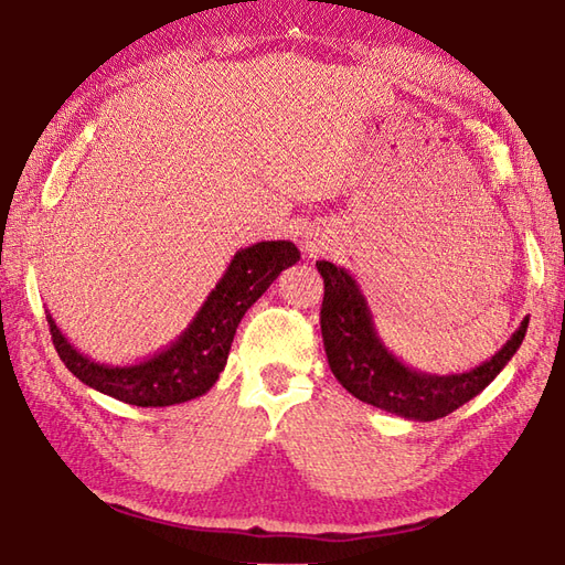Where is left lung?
<instances>
[{
  "instance_id": "left-lung-1",
  "label": "left lung",
  "mask_w": 565,
  "mask_h": 565,
  "mask_svg": "<svg viewBox=\"0 0 565 565\" xmlns=\"http://www.w3.org/2000/svg\"><path fill=\"white\" fill-rule=\"evenodd\" d=\"M324 279V298L320 308V330L327 363L334 377L353 397L373 404L377 409L399 414L416 422H436L460 409L465 402L477 397L491 380L503 371L520 349L527 322L510 337V342L479 369L462 375H424L404 369L385 351L375 337L369 306L344 269L332 262H318Z\"/></svg>"
}]
</instances>
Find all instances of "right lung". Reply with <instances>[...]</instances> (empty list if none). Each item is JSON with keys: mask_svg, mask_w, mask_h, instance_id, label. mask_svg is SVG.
I'll return each mask as SVG.
<instances>
[{"mask_svg": "<svg viewBox=\"0 0 565 565\" xmlns=\"http://www.w3.org/2000/svg\"><path fill=\"white\" fill-rule=\"evenodd\" d=\"M300 253L288 241L257 243L233 257L223 279L206 298L190 330L168 351L129 369H108L84 359L67 344L47 315L52 344L64 365L103 395L137 406H170L204 395L228 359L235 327L245 310L267 291L279 274L296 265Z\"/></svg>", "mask_w": 565, "mask_h": 565, "instance_id": "add662e5", "label": "right lung"}]
</instances>
